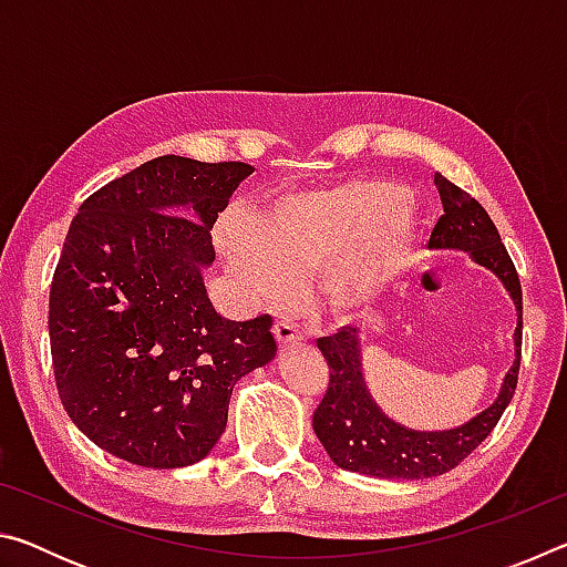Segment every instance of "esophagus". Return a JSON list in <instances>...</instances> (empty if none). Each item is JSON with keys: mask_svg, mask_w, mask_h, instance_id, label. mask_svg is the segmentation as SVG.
Wrapping results in <instances>:
<instances>
[{"mask_svg": "<svg viewBox=\"0 0 567 567\" xmlns=\"http://www.w3.org/2000/svg\"><path fill=\"white\" fill-rule=\"evenodd\" d=\"M275 338L282 344V348H290V344H300L305 340V334L300 332V328H297L295 322L280 320V322H275Z\"/></svg>", "mask_w": 567, "mask_h": 567, "instance_id": "esophagus-1", "label": "esophagus"}]
</instances>
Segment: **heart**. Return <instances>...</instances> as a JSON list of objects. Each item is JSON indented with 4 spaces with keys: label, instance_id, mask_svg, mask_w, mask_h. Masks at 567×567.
Returning <instances> with one entry per match:
<instances>
[{
    "label": "heart",
    "instance_id": "1",
    "mask_svg": "<svg viewBox=\"0 0 567 567\" xmlns=\"http://www.w3.org/2000/svg\"><path fill=\"white\" fill-rule=\"evenodd\" d=\"M420 235L402 185L348 179L277 195L257 217L227 219L219 249L249 295L285 300L297 277L320 272V302L332 315L370 307L398 280Z\"/></svg>",
    "mask_w": 567,
    "mask_h": 567
}]
</instances>
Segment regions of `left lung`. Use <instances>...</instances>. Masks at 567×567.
Instances as JSON below:
<instances>
[{
	"mask_svg": "<svg viewBox=\"0 0 567 567\" xmlns=\"http://www.w3.org/2000/svg\"><path fill=\"white\" fill-rule=\"evenodd\" d=\"M435 187L443 199V217L430 235L427 249L467 252L475 265L491 270L515 305V360L505 372L497 398L483 412L457 427L415 430L382 412L362 375L360 328H342L332 338H320L318 348L330 368V388L312 415V430L324 453L350 473L382 480H425L443 475L473 453L493 433L511 402L523 342V292L515 265L501 233L475 197L435 172Z\"/></svg>",
	"mask_w": 567,
	"mask_h": 567,
	"instance_id": "obj_1",
	"label": "left lung"
}]
</instances>
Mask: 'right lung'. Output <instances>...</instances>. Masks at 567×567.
Masks as SVG:
<instances>
[{"mask_svg":"<svg viewBox=\"0 0 567 567\" xmlns=\"http://www.w3.org/2000/svg\"><path fill=\"white\" fill-rule=\"evenodd\" d=\"M255 167L150 159L84 199L50 290L62 405L110 455L187 467L227 425L233 388L275 360L272 318L215 310L213 225Z\"/></svg>","mask_w":567,"mask_h":567,"instance_id":"add662e5","label":"right lung"}]
</instances>
